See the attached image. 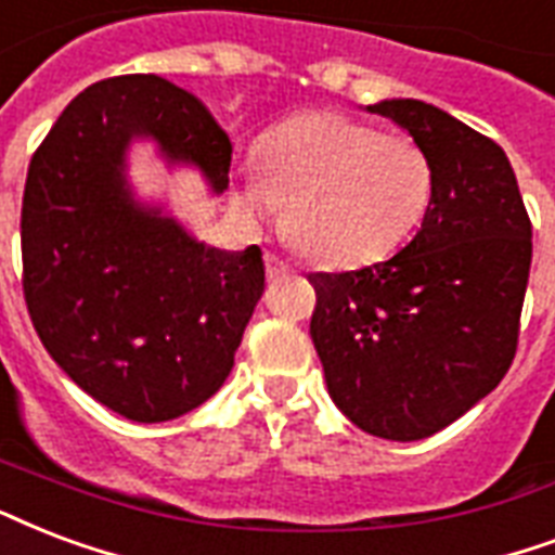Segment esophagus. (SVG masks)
<instances>
[{
	"label": "esophagus",
	"instance_id": "1",
	"mask_svg": "<svg viewBox=\"0 0 555 555\" xmlns=\"http://www.w3.org/2000/svg\"><path fill=\"white\" fill-rule=\"evenodd\" d=\"M264 268H268V279H282L291 273V264L273 256V253H264Z\"/></svg>",
	"mask_w": 555,
	"mask_h": 555
}]
</instances>
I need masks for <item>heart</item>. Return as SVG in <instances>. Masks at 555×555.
I'll return each instance as SVG.
<instances>
[{
  "instance_id": "b5f03b06",
  "label": "heart",
  "mask_w": 555,
  "mask_h": 555,
  "mask_svg": "<svg viewBox=\"0 0 555 555\" xmlns=\"http://www.w3.org/2000/svg\"><path fill=\"white\" fill-rule=\"evenodd\" d=\"M249 218L282 221L296 247L325 268L387 256L434 197V165L404 133H378L340 113H302L268 130L238 177Z\"/></svg>"
}]
</instances>
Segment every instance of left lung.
I'll use <instances>...</instances> for the list:
<instances>
[{
	"instance_id": "1",
	"label": "left lung",
	"mask_w": 555,
	"mask_h": 555,
	"mask_svg": "<svg viewBox=\"0 0 555 555\" xmlns=\"http://www.w3.org/2000/svg\"><path fill=\"white\" fill-rule=\"evenodd\" d=\"M425 147L434 197L392 259L311 273V340L334 404L372 437L448 428L501 384L518 349L532 223L503 147L446 109L380 101Z\"/></svg>"
}]
</instances>
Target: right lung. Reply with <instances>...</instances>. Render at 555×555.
<instances>
[{
	"label": "right lung",
	"instance_id": "right-lung-1",
	"mask_svg": "<svg viewBox=\"0 0 555 555\" xmlns=\"http://www.w3.org/2000/svg\"><path fill=\"white\" fill-rule=\"evenodd\" d=\"M230 185L232 142L159 75L92 83L37 147L23 194V294L46 352L80 390L142 425L221 390L264 291L261 249H215L142 206L125 177L130 139Z\"/></svg>",
	"mask_w": 555,
	"mask_h": 555
}]
</instances>
